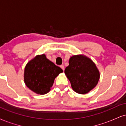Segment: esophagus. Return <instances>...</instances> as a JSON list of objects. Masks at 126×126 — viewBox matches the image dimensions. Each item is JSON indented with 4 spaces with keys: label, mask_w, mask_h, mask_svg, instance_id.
Segmentation results:
<instances>
[{
    "label": "esophagus",
    "mask_w": 126,
    "mask_h": 126,
    "mask_svg": "<svg viewBox=\"0 0 126 126\" xmlns=\"http://www.w3.org/2000/svg\"><path fill=\"white\" fill-rule=\"evenodd\" d=\"M60 67H61V68L62 69H63V71L64 70V69H65V68H64V66L63 65H61L60 66Z\"/></svg>",
    "instance_id": "34e87169"
}]
</instances>
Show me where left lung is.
<instances>
[{
    "label": "left lung",
    "instance_id": "obj_1",
    "mask_svg": "<svg viewBox=\"0 0 126 126\" xmlns=\"http://www.w3.org/2000/svg\"><path fill=\"white\" fill-rule=\"evenodd\" d=\"M64 72L73 90L79 94H86L92 90L100 78L99 71L95 63L89 58L82 55L71 57L69 65Z\"/></svg>",
    "mask_w": 126,
    "mask_h": 126
}]
</instances>
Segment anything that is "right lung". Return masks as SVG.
Returning a JSON list of instances; mask_svg holds the SVG:
<instances>
[{
  "label": "right lung",
  "mask_w": 126,
  "mask_h": 126,
  "mask_svg": "<svg viewBox=\"0 0 126 126\" xmlns=\"http://www.w3.org/2000/svg\"><path fill=\"white\" fill-rule=\"evenodd\" d=\"M63 72V69L47 58L45 54L38 55L26 65L24 82L34 92L44 94L50 91L55 78Z\"/></svg>",
  "instance_id": "obj_1"
}]
</instances>
